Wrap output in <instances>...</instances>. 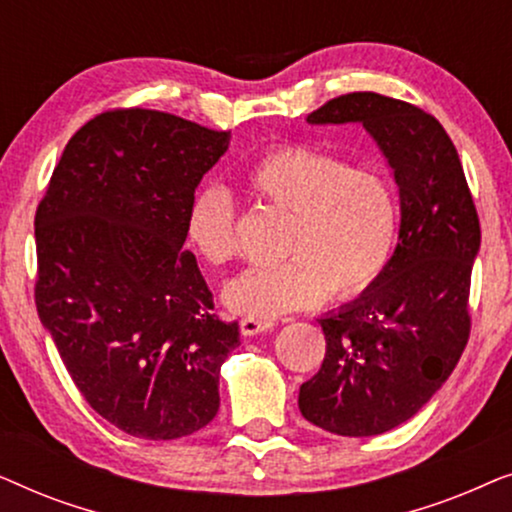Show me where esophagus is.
<instances>
[{
    "label": "esophagus",
    "mask_w": 512,
    "mask_h": 512,
    "mask_svg": "<svg viewBox=\"0 0 512 512\" xmlns=\"http://www.w3.org/2000/svg\"><path fill=\"white\" fill-rule=\"evenodd\" d=\"M272 326H275V321H270V319L244 317V319L240 321V331H242V335H258V333H265V331H270Z\"/></svg>",
    "instance_id": "obj_1"
}]
</instances>
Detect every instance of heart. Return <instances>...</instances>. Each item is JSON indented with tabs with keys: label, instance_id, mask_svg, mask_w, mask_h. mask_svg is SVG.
Wrapping results in <instances>:
<instances>
[{
	"label": "heart",
	"instance_id": "1",
	"mask_svg": "<svg viewBox=\"0 0 512 512\" xmlns=\"http://www.w3.org/2000/svg\"><path fill=\"white\" fill-rule=\"evenodd\" d=\"M258 200L286 214L272 265L247 268L223 286L230 312L254 319L317 305L326 293L354 298L387 268L398 233L394 184L375 167L305 144L272 146L247 170ZM186 240L202 261L223 265L235 256V200L205 186L186 212Z\"/></svg>",
	"mask_w": 512,
	"mask_h": 512
}]
</instances>
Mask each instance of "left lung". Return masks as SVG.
<instances>
[{
	"mask_svg": "<svg viewBox=\"0 0 512 512\" xmlns=\"http://www.w3.org/2000/svg\"><path fill=\"white\" fill-rule=\"evenodd\" d=\"M307 123H361L394 170L401 198L394 256L368 291L317 319L326 356L298 394L300 412L319 429L377 436L415 417L464 352L478 212L452 139L415 104L349 93Z\"/></svg>",
	"mask_w": 512,
	"mask_h": 512,
	"instance_id": "left-lung-1",
	"label": "left lung"
}]
</instances>
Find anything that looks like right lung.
Masks as SVG:
<instances>
[{"label":"right lung","mask_w":512,"mask_h":512,"mask_svg":"<svg viewBox=\"0 0 512 512\" xmlns=\"http://www.w3.org/2000/svg\"><path fill=\"white\" fill-rule=\"evenodd\" d=\"M230 132L153 109L88 121L34 216L41 324L90 408L130 436L177 440L219 412L240 345L186 242V212Z\"/></svg>","instance_id":"obj_1"}]
</instances>
